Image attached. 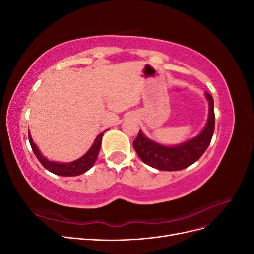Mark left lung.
<instances>
[{
	"label": "left lung",
	"instance_id": "1",
	"mask_svg": "<svg viewBox=\"0 0 254 254\" xmlns=\"http://www.w3.org/2000/svg\"><path fill=\"white\" fill-rule=\"evenodd\" d=\"M204 96L209 102L206 124L201 131L191 139L167 146L148 139L140 130L133 141V147L145 164L160 171H181L195 163L203 155L211 143L215 128L213 97L206 92Z\"/></svg>",
	"mask_w": 254,
	"mask_h": 254
}]
</instances>
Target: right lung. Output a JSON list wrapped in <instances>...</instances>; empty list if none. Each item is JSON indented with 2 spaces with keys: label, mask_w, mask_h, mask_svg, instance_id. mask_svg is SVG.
Returning <instances> with one entry per match:
<instances>
[{
  "label": "right lung",
  "mask_w": 254,
  "mask_h": 254,
  "mask_svg": "<svg viewBox=\"0 0 254 254\" xmlns=\"http://www.w3.org/2000/svg\"><path fill=\"white\" fill-rule=\"evenodd\" d=\"M104 132H102L101 134H98L96 136L93 145L91 146L90 149L86 153H84L82 157H80L77 160L72 161V162H67V163H61V162H56V161H50L48 158H45L40 152L39 148H38V146L34 143V141L32 139V135H30L29 132H28V140H29L30 146H32L35 156L37 157L38 160H39V162L45 168H47L48 171H50L51 173L55 174V175H58V176L73 177V176H79L83 173H86L87 171L90 170L92 166L94 165L95 161L97 159V156H98L99 149H101V144H102Z\"/></svg>",
  "instance_id": "obj_1"
}]
</instances>
